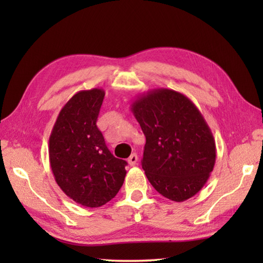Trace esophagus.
I'll return each instance as SVG.
<instances>
[{"label":"esophagus","mask_w":263,"mask_h":263,"mask_svg":"<svg viewBox=\"0 0 263 263\" xmlns=\"http://www.w3.org/2000/svg\"><path fill=\"white\" fill-rule=\"evenodd\" d=\"M137 161H138V155L136 153L131 154L130 158L127 159V162H128V164H130V166H136Z\"/></svg>","instance_id":"esophagus-1"}]
</instances>
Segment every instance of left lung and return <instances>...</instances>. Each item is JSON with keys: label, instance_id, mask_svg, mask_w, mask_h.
<instances>
[{"label": "left lung", "instance_id": "obj_1", "mask_svg": "<svg viewBox=\"0 0 263 263\" xmlns=\"http://www.w3.org/2000/svg\"><path fill=\"white\" fill-rule=\"evenodd\" d=\"M131 111L146 137L141 166L154 189L174 202L201 190L216 162V141L193 101L167 88L132 102Z\"/></svg>", "mask_w": 263, "mask_h": 263}]
</instances>
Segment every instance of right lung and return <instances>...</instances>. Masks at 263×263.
Segmentation results:
<instances>
[{
  "mask_svg": "<svg viewBox=\"0 0 263 263\" xmlns=\"http://www.w3.org/2000/svg\"><path fill=\"white\" fill-rule=\"evenodd\" d=\"M105 92L78 91L60 110L48 140L57 184L78 204L99 208L111 201L125 179L126 161L115 158L96 126Z\"/></svg>",
  "mask_w": 263,
  "mask_h": 263,
  "instance_id": "obj_1",
  "label": "right lung"
}]
</instances>
